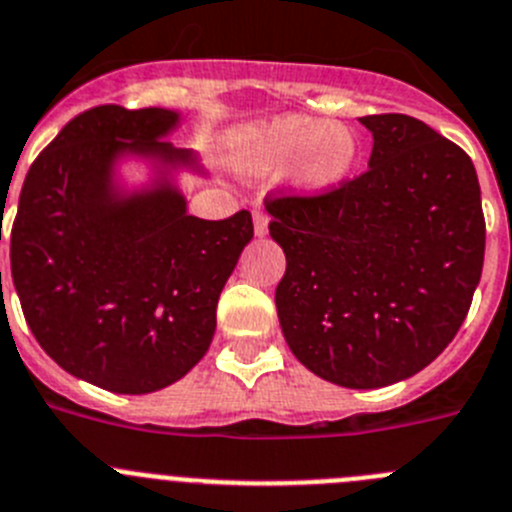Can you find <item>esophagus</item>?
I'll return each instance as SVG.
<instances>
[{
	"label": "esophagus",
	"instance_id": "obj_1",
	"mask_svg": "<svg viewBox=\"0 0 512 512\" xmlns=\"http://www.w3.org/2000/svg\"><path fill=\"white\" fill-rule=\"evenodd\" d=\"M253 233L256 236H266L269 233V215L264 210H253Z\"/></svg>",
	"mask_w": 512,
	"mask_h": 512
}]
</instances>
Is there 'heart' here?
<instances>
[{"label":"heart","mask_w":512,"mask_h":512,"mask_svg":"<svg viewBox=\"0 0 512 512\" xmlns=\"http://www.w3.org/2000/svg\"><path fill=\"white\" fill-rule=\"evenodd\" d=\"M238 147L251 172H279L297 164L299 185L312 192L340 185L360 157L353 131L302 114L279 116L243 131Z\"/></svg>","instance_id":"obj_1"}]
</instances>
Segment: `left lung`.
Returning <instances> with one entry per match:
<instances>
[{
  "label": "left lung",
  "mask_w": 512,
  "mask_h": 512,
  "mask_svg": "<svg viewBox=\"0 0 512 512\" xmlns=\"http://www.w3.org/2000/svg\"><path fill=\"white\" fill-rule=\"evenodd\" d=\"M368 170L312 198H266L287 256L276 287L284 340L345 388L411 378L462 327L485 261L475 164L406 114L363 116Z\"/></svg>",
  "instance_id": "8db88e82"
}]
</instances>
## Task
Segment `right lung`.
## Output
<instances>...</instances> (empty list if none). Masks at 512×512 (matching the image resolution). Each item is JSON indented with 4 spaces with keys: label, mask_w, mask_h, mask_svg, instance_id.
Segmentation results:
<instances>
[{
    "label": "right lung",
    "mask_w": 512,
    "mask_h": 512,
    "mask_svg": "<svg viewBox=\"0 0 512 512\" xmlns=\"http://www.w3.org/2000/svg\"><path fill=\"white\" fill-rule=\"evenodd\" d=\"M177 124L170 109L83 111L20 192L9 259L27 325L60 368L106 391H159L200 363L220 292L253 238L248 210L187 213L172 172L203 167L164 142ZM126 156L155 164L152 186L129 193L115 182Z\"/></svg>",
    "instance_id": "obj_1"
}]
</instances>
